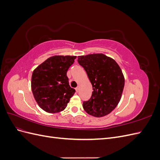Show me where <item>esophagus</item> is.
Masks as SVG:
<instances>
[{
  "label": "esophagus",
  "mask_w": 160,
  "mask_h": 160,
  "mask_svg": "<svg viewBox=\"0 0 160 160\" xmlns=\"http://www.w3.org/2000/svg\"><path fill=\"white\" fill-rule=\"evenodd\" d=\"M75 90H76V91L77 92V93H78V91H79V87H77V88L75 89Z\"/></svg>",
  "instance_id": "1"
}]
</instances>
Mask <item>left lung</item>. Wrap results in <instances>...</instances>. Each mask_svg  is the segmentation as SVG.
I'll return each mask as SVG.
<instances>
[{
  "instance_id": "1",
  "label": "left lung",
  "mask_w": 160,
  "mask_h": 160,
  "mask_svg": "<svg viewBox=\"0 0 160 160\" xmlns=\"http://www.w3.org/2000/svg\"><path fill=\"white\" fill-rule=\"evenodd\" d=\"M79 64L85 70L93 91L83 108L96 118L110 113L118 105L125 85L122 69L115 61L102 53L78 57Z\"/></svg>"
}]
</instances>
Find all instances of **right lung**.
Masks as SVG:
<instances>
[{
  "label": "right lung",
  "instance_id": "add662e5",
  "mask_svg": "<svg viewBox=\"0 0 160 160\" xmlns=\"http://www.w3.org/2000/svg\"><path fill=\"white\" fill-rule=\"evenodd\" d=\"M76 56L55 55L49 57L33 71L31 89L39 107L55 113L64 110L75 90L69 84L67 72Z\"/></svg>",
  "mask_w": 160,
  "mask_h": 160
}]
</instances>
